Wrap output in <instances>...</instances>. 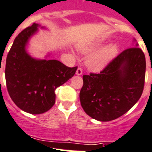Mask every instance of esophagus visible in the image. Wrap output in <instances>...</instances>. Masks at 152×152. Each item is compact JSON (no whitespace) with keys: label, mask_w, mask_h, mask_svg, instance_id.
Masks as SVG:
<instances>
[{"label":"esophagus","mask_w":152,"mask_h":152,"mask_svg":"<svg viewBox=\"0 0 152 152\" xmlns=\"http://www.w3.org/2000/svg\"><path fill=\"white\" fill-rule=\"evenodd\" d=\"M76 75H82V68L78 67L76 70Z\"/></svg>","instance_id":"1"}]
</instances>
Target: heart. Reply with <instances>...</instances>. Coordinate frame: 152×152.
Returning a JSON list of instances; mask_svg holds the SVG:
<instances>
[{"mask_svg":"<svg viewBox=\"0 0 152 152\" xmlns=\"http://www.w3.org/2000/svg\"><path fill=\"white\" fill-rule=\"evenodd\" d=\"M102 43V41H97L81 44L78 46V50L82 54H89L98 49ZM118 51V46L116 43H111L89 55L86 61L87 66L90 70L94 71L103 70L116 57Z\"/></svg>","mask_w":152,"mask_h":152,"instance_id":"heart-1","label":"heart"}]
</instances>
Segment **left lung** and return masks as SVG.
<instances>
[{
    "mask_svg": "<svg viewBox=\"0 0 152 152\" xmlns=\"http://www.w3.org/2000/svg\"><path fill=\"white\" fill-rule=\"evenodd\" d=\"M145 70V55L136 43L122 51L99 74L83 75L79 95L82 109L99 121L124 115L140 98Z\"/></svg>",
    "mask_w": 152,
    "mask_h": 152,
    "instance_id": "8db88e82",
    "label": "left lung"
}]
</instances>
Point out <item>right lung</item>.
<instances>
[{
  "label": "right lung",
  "mask_w": 152,
  "mask_h": 152,
  "mask_svg": "<svg viewBox=\"0 0 152 152\" xmlns=\"http://www.w3.org/2000/svg\"><path fill=\"white\" fill-rule=\"evenodd\" d=\"M39 27L34 23L16 36L5 66L9 96L20 109L31 114L48 111L55 103L56 88L71 78L77 68L68 67L55 59H37L27 52L28 41Z\"/></svg>",
  "instance_id": "add662e5"
}]
</instances>
